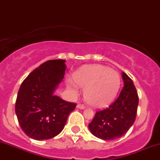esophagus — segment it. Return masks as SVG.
<instances>
[{
    "label": "esophagus",
    "mask_w": 160,
    "mask_h": 160,
    "mask_svg": "<svg viewBox=\"0 0 160 160\" xmlns=\"http://www.w3.org/2000/svg\"><path fill=\"white\" fill-rule=\"evenodd\" d=\"M77 108H80V109H82V110L85 109V106H84L83 104H78V105H77Z\"/></svg>",
    "instance_id": "34e87169"
}]
</instances>
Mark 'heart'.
<instances>
[{
	"label": "heart",
	"mask_w": 160,
	"mask_h": 160,
	"mask_svg": "<svg viewBox=\"0 0 160 160\" xmlns=\"http://www.w3.org/2000/svg\"><path fill=\"white\" fill-rule=\"evenodd\" d=\"M74 78L79 86L85 88L86 102L95 108H104L111 104L117 96L121 82L117 71L102 65L82 68ZM67 85L73 92H78V86L72 80L68 79Z\"/></svg>",
	"instance_id": "b5f03b06"
}]
</instances>
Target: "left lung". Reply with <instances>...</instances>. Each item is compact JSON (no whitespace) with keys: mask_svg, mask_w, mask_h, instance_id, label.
<instances>
[{"mask_svg":"<svg viewBox=\"0 0 160 160\" xmlns=\"http://www.w3.org/2000/svg\"><path fill=\"white\" fill-rule=\"evenodd\" d=\"M124 86L118 98L106 109L95 113L89 128L102 140H113L127 132L136 118L138 95L132 79L122 72Z\"/></svg>","mask_w":160,"mask_h":160,"instance_id":"1","label":"left lung"}]
</instances>
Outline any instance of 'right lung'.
<instances>
[{
	"label": "right lung",
	"instance_id": "add662e5",
	"mask_svg": "<svg viewBox=\"0 0 160 160\" xmlns=\"http://www.w3.org/2000/svg\"><path fill=\"white\" fill-rule=\"evenodd\" d=\"M65 60H49L34 69L21 84L15 111L22 131L34 140L56 136L76 108L53 92L65 76Z\"/></svg>",
	"mask_w": 160,
	"mask_h": 160
}]
</instances>
